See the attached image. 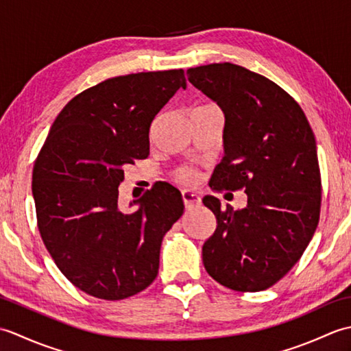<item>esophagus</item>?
<instances>
[{
  "label": "esophagus",
  "mask_w": 351,
  "mask_h": 351,
  "mask_svg": "<svg viewBox=\"0 0 351 351\" xmlns=\"http://www.w3.org/2000/svg\"><path fill=\"white\" fill-rule=\"evenodd\" d=\"M182 200H184L185 208H193V206H196V205L200 204L199 196L195 195V193L187 191V190L182 191Z\"/></svg>",
  "instance_id": "34e87169"
}]
</instances>
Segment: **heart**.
I'll list each match as a JSON object with an SVG mask.
<instances>
[{
    "mask_svg": "<svg viewBox=\"0 0 351 351\" xmlns=\"http://www.w3.org/2000/svg\"><path fill=\"white\" fill-rule=\"evenodd\" d=\"M202 107H210V106H202ZM176 181L181 184H193L197 178V171L191 167H180L175 171Z\"/></svg>",
    "mask_w": 351,
    "mask_h": 351,
    "instance_id": "1",
    "label": "heart"
}]
</instances>
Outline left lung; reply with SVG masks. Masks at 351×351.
Wrapping results in <instances>:
<instances>
[{"label":"left lung","instance_id":"1","mask_svg":"<svg viewBox=\"0 0 351 351\" xmlns=\"http://www.w3.org/2000/svg\"><path fill=\"white\" fill-rule=\"evenodd\" d=\"M189 81L225 114L223 156L210 187L244 190L247 206L221 210L205 196L217 229L202 247L208 274L241 293L273 287L303 255L322 206L315 136L291 96L268 78L232 63L187 71Z\"/></svg>","mask_w":351,"mask_h":351}]
</instances>
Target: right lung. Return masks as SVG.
I'll list each match as a JSON object with an SVG mask.
<instances>
[{
    "label": "right lung",
    "instance_id": "obj_1",
    "mask_svg": "<svg viewBox=\"0 0 351 351\" xmlns=\"http://www.w3.org/2000/svg\"><path fill=\"white\" fill-rule=\"evenodd\" d=\"M182 69L108 78L72 98L33 167L43 244L68 280L96 299L122 300L158 274L162 237L184 213L180 190L155 184L119 206L123 167L147 158L155 116L180 88Z\"/></svg>",
    "mask_w": 351,
    "mask_h": 351
}]
</instances>
